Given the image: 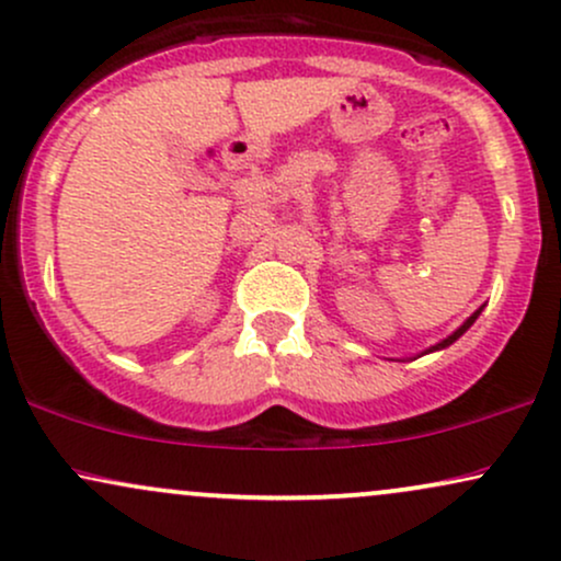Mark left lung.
<instances>
[{"mask_svg": "<svg viewBox=\"0 0 561 561\" xmlns=\"http://www.w3.org/2000/svg\"><path fill=\"white\" fill-rule=\"evenodd\" d=\"M480 313H482V306L478 308V311H474L472 313V317H469L467 321H465V324H461L459 327V330H454V332H450L448 334V337H443L440 340V343H435V345H430L427 347V351H422V353H416V356L414 358H420V356H427V353H435V351H443V347H448V345H454L456 343V340H459L461 337V334H465L467 330H469V327H472L474 324V321H478V317H480Z\"/></svg>", "mask_w": 561, "mask_h": 561, "instance_id": "8db88e82", "label": "left lung"}]
</instances>
